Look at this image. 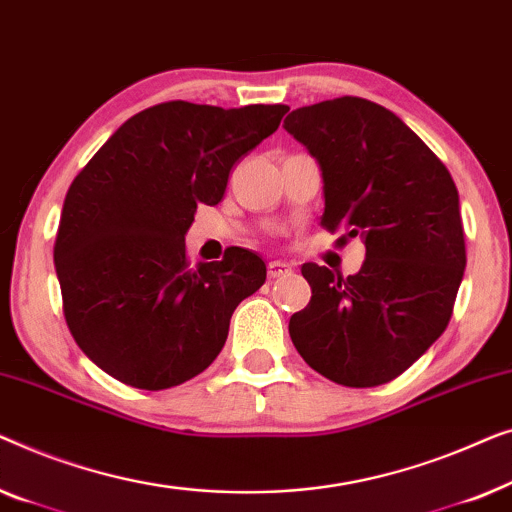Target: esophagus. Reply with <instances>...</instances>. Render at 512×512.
I'll return each instance as SVG.
<instances>
[{
  "label": "esophagus",
  "mask_w": 512,
  "mask_h": 512,
  "mask_svg": "<svg viewBox=\"0 0 512 512\" xmlns=\"http://www.w3.org/2000/svg\"><path fill=\"white\" fill-rule=\"evenodd\" d=\"M290 273H292V266L287 262H280V259H273V262H269V278L271 280L290 276Z\"/></svg>",
  "instance_id": "34e87169"
}]
</instances>
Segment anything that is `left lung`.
I'll use <instances>...</instances> for the list:
<instances>
[{
  "label": "left lung",
  "instance_id": "8db88e82",
  "mask_svg": "<svg viewBox=\"0 0 512 512\" xmlns=\"http://www.w3.org/2000/svg\"><path fill=\"white\" fill-rule=\"evenodd\" d=\"M285 129L320 162L322 225L366 246L355 276L301 266L313 297L290 318L294 348L336 385L390 383L452 318L466 266L455 181L413 129L369 99L301 106Z\"/></svg>",
  "mask_w": 512,
  "mask_h": 512
}]
</instances>
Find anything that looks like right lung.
<instances>
[{
    "label": "right lung",
    "instance_id": "right-lung-1",
    "mask_svg": "<svg viewBox=\"0 0 512 512\" xmlns=\"http://www.w3.org/2000/svg\"><path fill=\"white\" fill-rule=\"evenodd\" d=\"M285 104L164 102L136 113L74 178L55 236L64 320L85 355L139 390H169L220 355L236 306L266 280L246 248L190 264L199 204L276 132Z\"/></svg>",
    "mask_w": 512,
    "mask_h": 512
}]
</instances>
